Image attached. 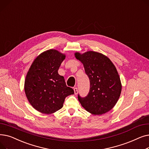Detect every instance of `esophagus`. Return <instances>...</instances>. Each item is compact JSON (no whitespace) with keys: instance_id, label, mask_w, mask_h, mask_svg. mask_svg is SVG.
Segmentation results:
<instances>
[{"instance_id":"34e87169","label":"esophagus","mask_w":149,"mask_h":149,"mask_svg":"<svg viewBox=\"0 0 149 149\" xmlns=\"http://www.w3.org/2000/svg\"><path fill=\"white\" fill-rule=\"evenodd\" d=\"M74 91L75 94H77V93H78V89H77V88H74Z\"/></svg>"}]
</instances>
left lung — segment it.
Instances as JSON below:
<instances>
[{
	"label": "left lung",
	"mask_w": 149,
	"mask_h": 149,
	"mask_svg": "<svg viewBox=\"0 0 149 149\" xmlns=\"http://www.w3.org/2000/svg\"><path fill=\"white\" fill-rule=\"evenodd\" d=\"M75 56L83 64L90 81L87 96L78 95L81 106L93 115H102L111 111L120 98L122 88L115 66L110 59L99 52H76Z\"/></svg>",
	"instance_id": "obj_1"
}]
</instances>
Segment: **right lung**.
Instances as JSON below:
<instances>
[{"label": "right lung", "mask_w": 149, "mask_h": 149, "mask_svg": "<svg viewBox=\"0 0 149 149\" xmlns=\"http://www.w3.org/2000/svg\"><path fill=\"white\" fill-rule=\"evenodd\" d=\"M65 56L55 49L43 52L34 60L27 73L25 91L30 104L43 113L56 112L63 106L65 98L74 94L64 77L58 74Z\"/></svg>", "instance_id": "add662e5"}]
</instances>
